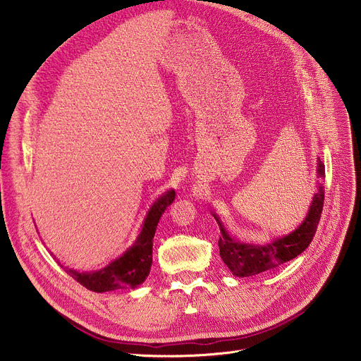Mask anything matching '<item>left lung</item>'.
Listing matches in <instances>:
<instances>
[{
    "label": "left lung",
    "instance_id": "8db88e82",
    "mask_svg": "<svg viewBox=\"0 0 361 361\" xmlns=\"http://www.w3.org/2000/svg\"><path fill=\"white\" fill-rule=\"evenodd\" d=\"M317 174L319 177L325 178V164L320 159L317 162ZM324 200L325 192L324 187H320L313 197L306 219L302 221L298 228L291 234L278 238L267 245L243 244L233 240L224 230L219 218L214 215L221 228V237L218 240L221 259L235 276L257 275L264 271L275 269L282 263L290 262L305 252L312 243L320 221L322 209H324Z\"/></svg>",
    "mask_w": 361,
    "mask_h": 361
}]
</instances>
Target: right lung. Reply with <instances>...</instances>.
<instances>
[{"label": "right lung", "mask_w": 361, "mask_h": 361, "mask_svg": "<svg viewBox=\"0 0 361 361\" xmlns=\"http://www.w3.org/2000/svg\"><path fill=\"white\" fill-rule=\"evenodd\" d=\"M176 192L169 190L161 196L149 211L137 241L120 259L109 263L106 268L97 272H66L90 291L105 293L118 288H136L146 279L152 267V245L158 222L166 207L174 202Z\"/></svg>", "instance_id": "add662e5"}]
</instances>
